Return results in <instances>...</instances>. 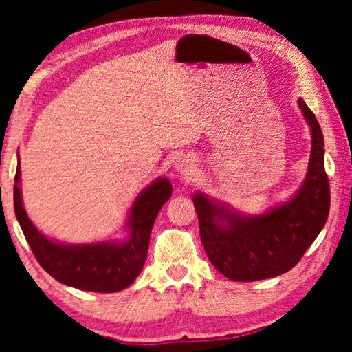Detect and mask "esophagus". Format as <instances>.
<instances>
[{"mask_svg":"<svg viewBox=\"0 0 352 352\" xmlns=\"http://www.w3.org/2000/svg\"><path fill=\"white\" fill-rule=\"evenodd\" d=\"M175 168L181 173V175H190L192 168H194V163H192V160H190L189 157L181 155V157L176 158Z\"/></svg>","mask_w":352,"mask_h":352,"instance_id":"1","label":"esophagus"}]
</instances>
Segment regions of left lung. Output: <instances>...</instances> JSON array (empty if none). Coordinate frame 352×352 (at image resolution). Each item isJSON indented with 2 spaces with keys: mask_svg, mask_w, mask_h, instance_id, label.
<instances>
[{
  "mask_svg": "<svg viewBox=\"0 0 352 352\" xmlns=\"http://www.w3.org/2000/svg\"><path fill=\"white\" fill-rule=\"evenodd\" d=\"M298 105L311 128L312 146L305 181L290 200L264 214L243 216L200 192L192 197L206 256L230 280L253 282L288 272L329 218L324 134L305 100L298 99Z\"/></svg>",
  "mask_w": 352,
  "mask_h": 352,
  "instance_id": "1",
  "label": "left lung"
}]
</instances>
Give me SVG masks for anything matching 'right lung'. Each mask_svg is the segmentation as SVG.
<instances>
[{
  "label": "right lung",
  "mask_w": 352,
  "mask_h": 352,
  "mask_svg": "<svg viewBox=\"0 0 352 352\" xmlns=\"http://www.w3.org/2000/svg\"><path fill=\"white\" fill-rule=\"evenodd\" d=\"M14 181V211L36 261L57 282L98 293L120 292L136 280L146 263L153 223L173 192L171 182L158 177L138 195L126 223L128 239L74 245L57 243L33 226L22 204L21 163Z\"/></svg>",
  "instance_id": "1"
}]
</instances>
